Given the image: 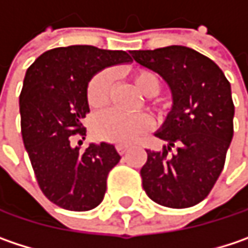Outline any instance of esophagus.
Wrapping results in <instances>:
<instances>
[{"label": "esophagus", "instance_id": "1", "mask_svg": "<svg viewBox=\"0 0 248 248\" xmlns=\"http://www.w3.org/2000/svg\"><path fill=\"white\" fill-rule=\"evenodd\" d=\"M117 151H118L121 155H124V154L128 151V147H125V145H117Z\"/></svg>", "mask_w": 248, "mask_h": 248}]
</instances>
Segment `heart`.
Here are the masks:
<instances>
[{"label": "heart", "mask_w": 248, "mask_h": 248, "mask_svg": "<svg viewBox=\"0 0 248 248\" xmlns=\"http://www.w3.org/2000/svg\"><path fill=\"white\" fill-rule=\"evenodd\" d=\"M130 79L135 89L142 96H154L159 90V80L156 75L147 69H135L130 73ZM111 73L103 70L90 80L87 86V103L92 108H103L110 100ZM151 121L150 117L142 113L127 115L118 111H107L96 118L93 124L94 137L120 145H128L134 142L141 134H144Z\"/></svg>", "instance_id": "heart-1"}]
</instances>
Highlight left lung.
I'll list each match as a JSON object with an SVG mask.
<instances>
[{
  "label": "left lung",
  "instance_id": "obj_1",
  "mask_svg": "<svg viewBox=\"0 0 248 248\" xmlns=\"http://www.w3.org/2000/svg\"><path fill=\"white\" fill-rule=\"evenodd\" d=\"M135 62L168 84L172 107L155 135L168 141L164 151L147 150L142 186L155 203L184 209L202 202L224 167L233 138L234 104L221 69L187 46L130 50ZM176 142L177 152L168 155Z\"/></svg>",
  "mask_w": 248,
  "mask_h": 248
}]
</instances>
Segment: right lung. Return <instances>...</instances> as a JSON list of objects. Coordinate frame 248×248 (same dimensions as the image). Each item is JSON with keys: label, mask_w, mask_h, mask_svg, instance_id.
Returning <instances> with one entry per match:
<instances>
[{"label": "right lung", "mask_w": 248, "mask_h": 248, "mask_svg": "<svg viewBox=\"0 0 248 248\" xmlns=\"http://www.w3.org/2000/svg\"><path fill=\"white\" fill-rule=\"evenodd\" d=\"M130 62L124 50L73 45L47 50L28 67L19 96L22 140L41 190L62 209L92 210L104 198L120 154L108 142L81 150L75 140L86 135L81 120L90 111V80L106 67Z\"/></svg>", "instance_id": "right-lung-1"}]
</instances>
